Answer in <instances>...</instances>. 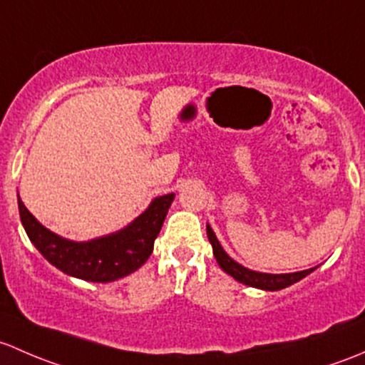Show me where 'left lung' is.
<instances>
[{
	"instance_id": "left-lung-1",
	"label": "left lung",
	"mask_w": 365,
	"mask_h": 365,
	"mask_svg": "<svg viewBox=\"0 0 365 365\" xmlns=\"http://www.w3.org/2000/svg\"><path fill=\"white\" fill-rule=\"evenodd\" d=\"M207 237L212 244V253L216 257V262L220 264L221 269L225 270L227 274H230L234 279L240 281V283L247 284V287H255V288H262V290H283V288L290 287V284L297 283L302 277H306L307 274L313 272L314 269H307V270H300V272H292V274H264V272H255V270L246 269V267L239 265L237 262L232 260L227 253L223 251L221 244L217 242L216 235H214L212 228L207 225Z\"/></svg>"
}]
</instances>
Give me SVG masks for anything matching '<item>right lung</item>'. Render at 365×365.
Returning a JSON list of instances; mask_svg holds the SVG:
<instances>
[{
    "label": "right lung",
    "mask_w": 365,
    "mask_h": 365,
    "mask_svg": "<svg viewBox=\"0 0 365 365\" xmlns=\"http://www.w3.org/2000/svg\"><path fill=\"white\" fill-rule=\"evenodd\" d=\"M17 200L26 234L52 265L68 276L93 283H108L135 272L148 262L174 193L155 198L149 209L125 230L89 242H73L52 234L33 217L19 195Z\"/></svg>",
    "instance_id": "1"
}]
</instances>
